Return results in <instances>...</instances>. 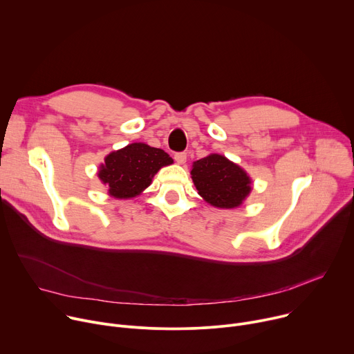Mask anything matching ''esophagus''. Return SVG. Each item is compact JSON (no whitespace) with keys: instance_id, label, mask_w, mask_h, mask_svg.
Segmentation results:
<instances>
[{"instance_id":"1","label":"esophagus","mask_w":354,"mask_h":354,"mask_svg":"<svg viewBox=\"0 0 354 354\" xmlns=\"http://www.w3.org/2000/svg\"><path fill=\"white\" fill-rule=\"evenodd\" d=\"M187 160V154L186 153H176L175 154V161L179 164V165H183Z\"/></svg>"}]
</instances>
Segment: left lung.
<instances>
[{"label":"left lung","instance_id":"obj_1","mask_svg":"<svg viewBox=\"0 0 354 354\" xmlns=\"http://www.w3.org/2000/svg\"><path fill=\"white\" fill-rule=\"evenodd\" d=\"M190 175L198 194L218 209H235L250 193L248 174L220 154L193 162Z\"/></svg>","mask_w":354,"mask_h":354}]
</instances>
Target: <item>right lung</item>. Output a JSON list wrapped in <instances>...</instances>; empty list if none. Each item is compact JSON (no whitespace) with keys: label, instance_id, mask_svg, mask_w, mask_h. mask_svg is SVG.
Returning a JSON list of instances; mask_svg holds the SVG:
<instances>
[{"label":"right lung","instance_id":"right-lung-1","mask_svg":"<svg viewBox=\"0 0 354 354\" xmlns=\"http://www.w3.org/2000/svg\"><path fill=\"white\" fill-rule=\"evenodd\" d=\"M172 162L164 149L133 142L111 153L99 167L97 176L112 197L130 198L148 187L154 175Z\"/></svg>","mask_w":354,"mask_h":354}]
</instances>
